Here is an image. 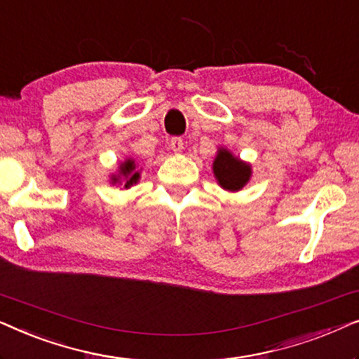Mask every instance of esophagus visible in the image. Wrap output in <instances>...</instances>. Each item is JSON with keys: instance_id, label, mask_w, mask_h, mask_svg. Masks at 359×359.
I'll return each instance as SVG.
<instances>
[{"instance_id": "1", "label": "esophagus", "mask_w": 359, "mask_h": 359, "mask_svg": "<svg viewBox=\"0 0 359 359\" xmlns=\"http://www.w3.org/2000/svg\"><path fill=\"white\" fill-rule=\"evenodd\" d=\"M170 145H171V150H173L175 154H181V151L184 150V142L181 137H173L170 142Z\"/></svg>"}]
</instances>
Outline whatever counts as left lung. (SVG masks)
I'll return each instance as SVG.
<instances>
[{
    "label": "left lung",
    "mask_w": 359,
    "mask_h": 359,
    "mask_svg": "<svg viewBox=\"0 0 359 359\" xmlns=\"http://www.w3.org/2000/svg\"><path fill=\"white\" fill-rule=\"evenodd\" d=\"M212 173L220 188L227 193H238L247 186L253 171L248 161L238 158L225 147H219L212 161Z\"/></svg>",
    "instance_id": "left-lung-1"
}]
</instances>
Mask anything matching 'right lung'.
I'll return each instance as SVG.
<instances>
[{
    "label": "right lung",
    "instance_id": "right-lung-1",
    "mask_svg": "<svg viewBox=\"0 0 359 359\" xmlns=\"http://www.w3.org/2000/svg\"><path fill=\"white\" fill-rule=\"evenodd\" d=\"M140 171L142 168H139L137 161L132 156H127L117 163L116 173L109 175V183L112 186L119 184L124 189H129L140 181Z\"/></svg>",
    "mask_w": 359,
    "mask_h": 359
}]
</instances>
